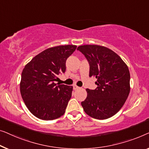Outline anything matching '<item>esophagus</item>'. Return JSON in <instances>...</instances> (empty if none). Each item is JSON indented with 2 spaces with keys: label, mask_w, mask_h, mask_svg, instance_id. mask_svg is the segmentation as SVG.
I'll return each mask as SVG.
<instances>
[{
  "label": "esophagus",
  "mask_w": 149,
  "mask_h": 149,
  "mask_svg": "<svg viewBox=\"0 0 149 149\" xmlns=\"http://www.w3.org/2000/svg\"><path fill=\"white\" fill-rule=\"evenodd\" d=\"M73 88H74V90H77V89H78V88H79V87H78L77 86H76V85H74L73 86Z\"/></svg>",
  "instance_id": "34e87169"
}]
</instances>
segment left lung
<instances>
[{"label":"left lung","instance_id":"8db88e82","mask_svg":"<svg viewBox=\"0 0 149 149\" xmlns=\"http://www.w3.org/2000/svg\"><path fill=\"white\" fill-rule=\"evenodd\" d=\"M90 65V77L97 79L95 90L86 89L87 97L81 102L84 111L97 119L116 115L124 104L130 91L129 69L118 54L99 45L77 47Z\"/></svg>","mask_w":149,"mask_h":149}]
</instances>
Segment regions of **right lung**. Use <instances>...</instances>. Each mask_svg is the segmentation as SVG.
<instances>
[{
	"label": "right lung",
	"instance_id": "obj_1",
	"mask_svg": "<svg viewBox=\"0 0 149 149\" xmlns=\"http://www.w3.org/2000/svg\"><path fill=\"white\" fill-rule=\"evenodd\" d=\"M75 45L51 47L35 56L22 73L20 93L29 111L42 120L58 118L65 112L73 86L54 82L65 72L66 60Z\"/></svg>",
	"mask_w": 149,
	"mask_h": 149
}]
</instances>
